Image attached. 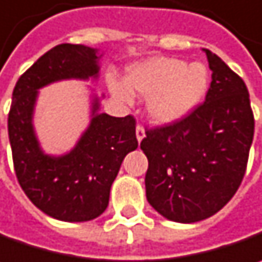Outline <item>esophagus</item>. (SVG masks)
<instances>
[{"label":"esophagus","mask_w":262,"mask_h":262,"mask_svg":"<svg viewBox=\"0 0 262 262\" xmlns=\"http://www.w3.org/2000/svg\"><path fill=\"white\" fill-rule=\"evenodd\" d=\"M136 134H137V140L138 141H141L144 136H146V131H144V128L141 126V125H137V128H136Z\"/></svg>","instance_id":"34e87169"}]
</instances>
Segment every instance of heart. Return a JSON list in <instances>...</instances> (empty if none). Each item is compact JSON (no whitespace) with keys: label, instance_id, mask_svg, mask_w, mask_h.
I'll use <instances>...</instances> for the list:
<instances>
[{"label":"heart","instance_id":"b5f03b06","mask_svg":"<svg viewBox=\"0 0 262 262\" xmlns=\"http://www.w3.org/2000/svg\"><path fill=\"white\" fill-rule=\"evenodd\" d=\"M125 81L131 90L149 96L147 107L153 119L169 124L187 116L202 101L209 85V71L199 61L155 57L128 68ZM127 87L118 81L111 82L113 94L124 101L131 100Z\"/></svg>","mask_w":262,"mask_h":262}]
</instances>
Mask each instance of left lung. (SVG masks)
I'll return each mask as SVG.
<instances>
[{"label":"left lung","mask_w":262,"mask_h":262,"mask_svg":"<svg viewBox=\"0 0 262 262\" xmlns=\"http://www.w3.org/2000/svg\"><path fill=\"white\" fill-rule=\"evenodd\" d=\"M212 81L202 104L172 124L146 131V196L165 218L196 223L216 214L242 183L254 138L243 79L209 50Z\"/></svg>","instance_id":"8db88e82"}]
</instances>
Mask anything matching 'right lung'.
<instances>
[{
	"label": "right lung",
	"mask_w": 262,
	"mask_h": 262,
	"mask_svg": "<svg viewBox=\"0 0 262 262\" xmlns=\"http://www.w3.org/2000/svg\"><path fill=\"white\" fill-rule=\"evenodd\" d=\"M97 50L60 44L47 51L16 82L8 113V138L20 187L44 214L60 221H90L109 205L112 183L138 146L136 119L98 113L93 101L90 126L72 150L50 156L41 150L32 125L38 90L61 79L98 76Z\"/></svg>",
	"instance_id": "right-lung-1"
}]
</instances>
